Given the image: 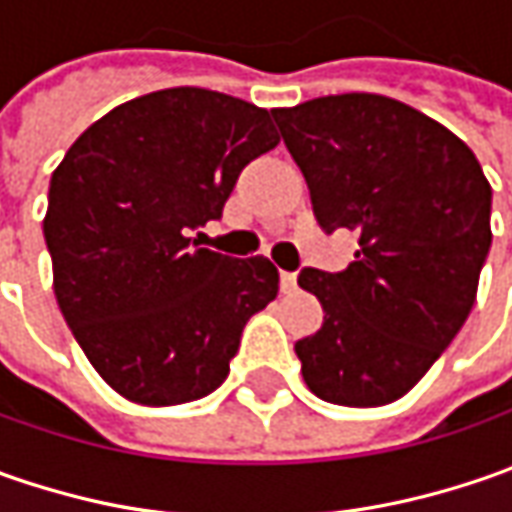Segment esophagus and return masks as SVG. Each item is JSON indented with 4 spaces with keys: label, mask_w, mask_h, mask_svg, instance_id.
<instances>
[{
    "label": "esophagus",
    "mask_w": 512,
    "mask_h": 512,
    "mask_svg": "<svg viewBox=\"0 0 512 512\" xmlns=\"http://www.w3.org/2000/svg\"><path fill=\"white\" fill-rule=\"evenodd\" d=\"M279 279H282V290H285V293H293V290H296V273H282V276H279Z\"/></svg>",
    "instance_id": "34e87169"
}]
</instances>
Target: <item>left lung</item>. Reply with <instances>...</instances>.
Returning a JSON list of instances; mask_svg holds the SVG:
<instances>
[{"mask_svg":"<svg viewBox=\"0 0 512 512\" xmlns=\"http://www.w3.org/2000/svg\"><path fill=\"white\" fill-rule=\"evenodd\" d=\"M305 173L325 233H359L356 262L305 267L325 307L296 342L307 387L330 404L402 399L467 322L490 233L493 190L473 150L416 108L342 93L270 110Z\"/></svg>","mask_w":512,"mask_h":512,"instance_id":"obj_1","label":"left lung"}]
</instances>
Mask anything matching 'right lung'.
Instances as JSON below:
<instances>
[{
	"instance_id": "1",
	"label": "right lung",
	"mask_w": 512,
	"mask_h": 512,
	"mask_svg": "<svg viewBox=\"0 0 512 512\" xmlns=\"http://www.w3.org/2000/svg\"><path fill=\"white\" fill-rule=\"evenodd\" d=\"M276 145L265 108L168 88L105 113L53 170V293L88 362L130 402L213 393L247 319L276 299L270 259H233L196 239L245 165Z\"/></svg>"
}]
</instances>
